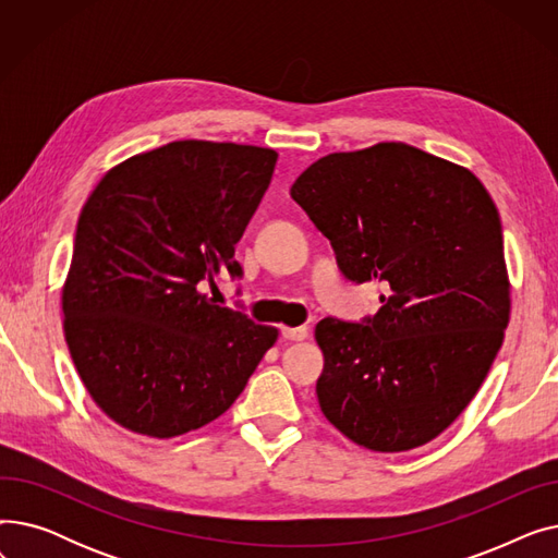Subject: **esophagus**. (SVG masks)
Returning <instances> with one entry per match:
<instances>
[{
    "mask_svg": "<svg viewBox=\"0 0 558 558\" xmlns=\"http://www.w3.org/2000/svg\"><path fill=\"white\" fill-rule=\"evenodd\" d=\"M280 335H282L284 341H303V339L307 337V328H305V326H299V328H282Z\"/></svg>",
    "mask_w": 558,
    "mask_h": 558,
    "instance_id": "esophagus-1",
    "label": "esophagus"
}]
</instances>
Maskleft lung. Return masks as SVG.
<instances>
[{"label":"left lung","mask_w":558,"mask_h":558,"mask_svg":"<svg viewBox=\"0 0 558 558\" xmlns=\"http://www.w3.org/2000/svg\"><path fill=\"white\" fill-rule=\"evenodd\" d=\"M291 198L330 240L348 280L385 291L362 324H316L320 412L375 452L425 446L475 398L509 326L490 194L473 171L379 142L316 160Z\"/></svg>","instance_id":"8db88e82"}]
</instances>
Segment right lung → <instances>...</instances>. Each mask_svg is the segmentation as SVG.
<instances>
[{
    "label": "right lung",
    "instance_id": "right-lung-1",
    "mask_svg": "<svg viewBox=\"0 0 558 558\" xmlns=\"http://www.w3.org/2000/svg\"><path fill=\"white\" fill-rule=\"evenodd\" d=\"M278 154L179 140L112 167L85 201L63 328L101 412L129 432L171 438L219 418L278 330L219 307L201 287L228 271Z\"/></svg>",
    "mask_w": 558,
    "mask_h": 558
}]
</instances>
